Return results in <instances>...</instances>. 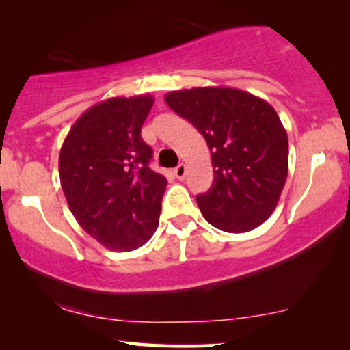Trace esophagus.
Wrapping results in <instances>:
<instances>
[{
    "label": "esophagus",
    "instance_id": "1",
    "mask_svg": "<svg viewBox=\"0 0 350 350\" xmlns=\"http://www.w3.org/2000/svg\"><path fill=\"white\" fill-rule=\"evenodd\" d=\"M172 172H174V176L178 178L179 180H183L185 178V166L184 165H179L176 166L174 170H172Z\"/></svg>",
    "mask_w": 350,
    "mask_h": 350
}]
</instances>
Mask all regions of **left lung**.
Here are the masks:
<instances>
[{
    "instance_id": "1",
    "label": "left lung",
    "mask_w": 350,
    "mask_h": 350,
    "mask_svg": "<svg viewBox=\"0 0 350 350\" xmlns=\"http://www.w3.org/2000/svg\"><path fill=\"white\" fill-rule=\"evenodd\" d=\"M211 152L214 179L197 197L204 219L224 232H250L275 209L288 176V136L267 102L234 88H192L165 96Z\"/></svg>"
}]
</instances>
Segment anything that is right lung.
<instances>
[{
	"label": "right lung",
	"mask_w": 350,
	"mask_h": 350,
	"mask_svg": "<svg viewBox=\"0 0 350 350\" xmlns=\"http://www.w3.org/2000/svg\"><path fill=\"white\" fill-rule=\"evenodd\" d=\"M152 96L111 97L75 121L59 155L70 211L111 251H133L155 234L167 180L152 171L141 128Z\"/></svg>",
	"instance_id": "obj_1"
}]
</instances>
